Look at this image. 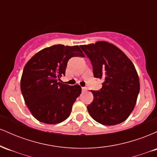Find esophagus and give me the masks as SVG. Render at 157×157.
I'll return each instance as SVG.
<instances>
[{"instance_id":"34e87169","label":"esophagus","mask_w":157,"mask_h":157,"mask_svg":"<svg viewBox=\"0 0 157 157\" xmlns=\"http://www.w3.org/2000/svg\"><path fill=\"white\" fill-rule=\"evenodd\" d=\"M82 92H85V91H87V88H86V87H82Z\"/></svg>"}]
</instances>
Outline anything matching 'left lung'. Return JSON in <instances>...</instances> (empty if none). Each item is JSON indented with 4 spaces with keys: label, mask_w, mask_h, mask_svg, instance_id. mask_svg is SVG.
<instances>
[{
    "label": "left lung",
    "mask_w": 157,
    "mask_h": 157,
    "mask_svg": "<svg viewBox=\"0 0 157 157\" xmlns=\"http://www.w3.org/2000/svg\"><path fill=\"white\" fill-rule=\"evenodd\" d=\"M80 46L91 60L94 76L104 80L100 91H91L94 100L87 106L89 114L105 125L124 122L134 110L140 92L134 65L122 50L106 41Z\"/></svg>",
    "instance_id": "left-lung-1"
}]
</instances>
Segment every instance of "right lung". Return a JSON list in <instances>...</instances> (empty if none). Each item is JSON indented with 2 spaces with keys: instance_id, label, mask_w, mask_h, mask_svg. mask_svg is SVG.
<instances>
[{
  "instance_id": "1",
  "label": "right lung",
  "mask_w": 157,
  "mask_h": 157,
  "mask_svg": "<svg viewBox=\"0 0 157 157\" xmlns=\"http://www.w3.org/2000/svg\"><path fill=\"white\" fill-rule=\"evenodd\" d=\"M75 56L84 57L78 46L57 44L36 53L26 63L21 80V90L27 107L38 121L57 124L69 117L81 94L79 85L59 82L67 63Z\"/></svg>"
}]
</instances>
